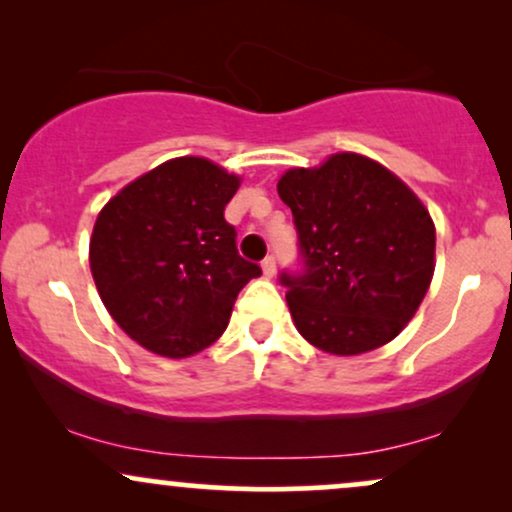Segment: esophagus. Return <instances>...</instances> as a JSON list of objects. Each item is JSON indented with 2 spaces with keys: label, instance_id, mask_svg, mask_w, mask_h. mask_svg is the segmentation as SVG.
<instances>
[{
  "label": "esophagus",
  "instance_id": "esophagus-1",
  "mask_svg": "<svg viewBox=\"0 0 512 512\" xmlns=\"http://www.w3.org/2000/svg\"><path fill=\"white\" fill-rule=\"evenodd\" d=\"M262 269H264V276H274L276 274V260L274 255H267L262 260Z\"/></svg>",
  "mask_w": 512,
  "mask_h": 512
}]
</instances>
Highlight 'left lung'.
<instances>
[{
    "instance_id": "left-lung-1",
    "label": "left lung",
    "mask_w": 512,
    "mask_h": 512,
    "mask_svg": "<svg viewBox=\"0 0 512 512\" xmlns=\"http://www.w3.org/2000/svg\"><path fill=\"white\" fill-rule=\"evenodd\" d=\"M276 190L298 233L301 267L279 274L298 332L337 356L395 339L436 267V226L419 197L358 154L293 168Z\"/></svg>"
}]
</instances>
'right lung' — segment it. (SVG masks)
I'll return each instance as SVG.
<instances>
[{"label":"right lung","instance_id":"add662e5","mask_svg":"<svg viewBox=\"0 0 512 512\" xmlns=\"http://www.w3.org/2000/svg\"><path fill=\"white\" fill-rule=\"evenodd\" d=\"M240 180L207 158H173L129 182L93 226L91 272L137 344L185 358L221 337L240 289L262 274L238 255L223 209Z\"/></svg>","mask_w":512,"mask_h":512}]
</instances>
